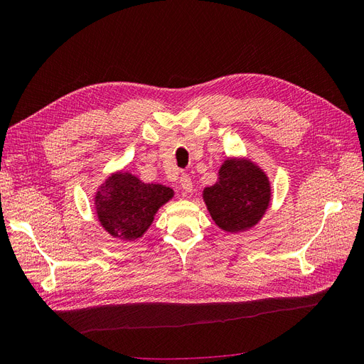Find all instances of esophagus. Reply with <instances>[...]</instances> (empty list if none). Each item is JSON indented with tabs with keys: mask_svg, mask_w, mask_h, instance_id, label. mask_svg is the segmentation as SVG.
<instances>
[{
	"mask_svg": "<svg viewBox=\"0 0 364 364\" xmlns=\"http://www.w3.org/2000/svg\"><path fill=\"white\" fill-rule=\"evenodd\" d=\"M181 186L183 193H191L193 191V182L188 174H182L181 176Z\"/></svg>",
	"mask_w": 364,
	"mask_h": 364,
	"instance_id": "obj_1",
	"label": "esophagus"
}]
</instances>
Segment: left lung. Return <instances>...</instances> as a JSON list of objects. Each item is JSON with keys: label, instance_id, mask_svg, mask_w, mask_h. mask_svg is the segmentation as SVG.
I'll return each mask as SVG.
<instances>
[{"label": "left lung", "instance_id": "8db88e82", "mask_svg": "<svg viewBox=\"0 0 364 364\" xmlns=\"http://www.w3.org/2000/svg\"><path fill=\"white\" fill-rule=\"evenodd\" d=\"M203 200L217 226L238 232L257 225L270 202L267 176L246 159H228L218 181L203 190Z\"/></svg>", "mask_w": 364, "mask_h": 364}]
</instances>
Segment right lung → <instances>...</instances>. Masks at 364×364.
I'll return each instance as SVG.
<instances>
[{"mask_svg":"<svg viewBox=\"0 0 364 364\" xmlns=\"http://www.w3.org/2000/svg\"><path fill=\"white\" fill-rule=\"evenodd\" d=\"M173 197V190L144 183L130 173L112 174L95 196V213L109 234L136 240L146 232L158 209Z\"/></svg>","mask_w":364,"mask_h":364,"instance_id":"right-lung-1","label":"right lung"}]
</instances>
